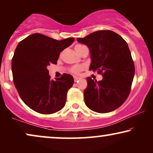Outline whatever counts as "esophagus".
<instances>
[{
	"label": "esophagus",
	"instance_id": "34e87169",
	"mask_svg": "<svg viewBox=\"0 0 153 153\" xmlns=\"http://www.w3.org/2000/svg\"><path fill=\"white\" fill-rule=\"evenodd\" d=\"M80 79V77H78V76H74V81H76L77 80H79V79Z\"/></svg>",
	"mask_w": 153,
	"mask_h": 153
}]
</instances>
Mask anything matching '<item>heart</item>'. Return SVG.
<instances>
[{"label": "heart", "mask_w": 153, "mask_h": 153, "mask_svg": "<svg viewBox=\"0 0 153 153\" xmlns=\"http://www.w3.org/2000/svg\"><path fill=\"white\" fill-rule=\"evenodd\" d=\"M83 47H84V46L81 45H76V47H75V49H76V52H78L79 50H80L81 48ZM82 70H83V68L81 66H79V65L74 66L72 69H71V72L74 73V74H78V73L80 72Z\"/></svg>", "instance_id": "1"}]
</instances>
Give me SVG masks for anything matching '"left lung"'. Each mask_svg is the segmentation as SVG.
<instances>
[{
	"label": "left lung",
	"mask_w": 153,
	"mask_h": 153,
	"mask_svg": "<svg viewBox=\"0 0 153 153\" xmlns=\"http://www.w3.org/2000/svg\"><path fill=\"white\" fill-rule=\"evenodd\" d=\"M91 52L89 70L102 73V80L87 77L85 104L93 111L104 114L122 105L130 93L135 68L128 45L114 31L104 30L77 38Z\"/></svg>",
	"instance_id": "obj_1"
}]
</instances>
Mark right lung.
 <instances>
[{
  "label": "right lung",
  "instance_id": "add662e5",
  "mask_svg": "<svg viewBox=\"0 0 153 153\" xmlns=\"http://www.w3.org/2000/svg\"><path fill=\"white\" fill-rule=\"evenodd\" d=\"M74 37L57 40L34 33L18 44L12 59L13 81L20 97L28 107L42 114L61 110L74 79L64 74L50 79L47 66L56 64L60 53L70 47Z\"/></svg>",
  "mask_w": 153,
  "mask_h": 153
}]
</instances>
